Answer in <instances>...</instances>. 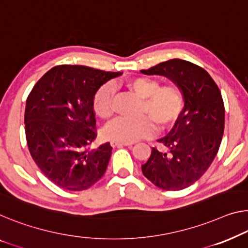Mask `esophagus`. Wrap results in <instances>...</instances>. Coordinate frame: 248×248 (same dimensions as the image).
I'll return each mask as SVG.
<instances>
[{
    "instance_id": "esophagus-1",
    "label": "esophagus",
    "mask_w": 248,
    "mask_h": 248,
    "mask_svg": "<svg viewBox=\"0 0 248 248\" xmlns=\"http://www.w3.org/2000/svg\"><path fill=\"white\" fill-rule=\"evenodd\" d=\"M132 143L130 142H120V141H116V140H112L111 141V146L112 147H124V146H131Z\"/></svg>"
}]
</instances>
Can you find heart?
Here are the masks:
<instances>
[{
    "mask_svg": "<svg viewBox=\"0 0 248 248\" xmlns=\"http://www.w3.org/2000/svg\"><path fill=\"white\" fill-rule=\"evenodd\" d=\"M125 87L130 92L142 99L140 114L137 120L118 118L106 129L108 138L120 142H134L138 139L153 136L158 130H165L179 119L185 107V97L179 87L175 84L160 86L153 78L138 77L129 80ZM113 93L111 84H105L95 92L93 110L102 119H108L113 113Z\"/></svg>",
    "mask_w": 248,
    "mask_h": 248,
    "instance_id": "1",
    "label": "heart"
}]
</instances>
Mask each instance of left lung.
Instances as JSON below:
<instances>
[{
  "mask_svg": "<svg viewBox=\"0 0 248 248\" xmlns=\"http://www.w3.org/2000/svg\"><path fill=\"white\" fill-rule=\"evenodd\" d=\"M141 73L167 77L185 97L179 119L158 140L164 150L153 148L141 166L142 173L164 190L184 189L204 175L218 153L225 123L220 90L206 70L180 59L161 62Z\"/></svg>",
  "mask_w": 248,
  "mask_h": 248,
  "instance_id": "1",
  "label": "left lung"
}]
</instances>
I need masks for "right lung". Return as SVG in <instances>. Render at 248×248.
<instances>
[{"mask_svg":"<svg viewBox=\"0 0 248 248\" xmlns=\"http://www.w3.org/2000/svg\"><path fill=\"white\" fill-rule=\"evenodd\" d=\"M121 72L57 65L30 92L24 113L30 154L47 179L65 190L90 188L106 172L112 147L91 149L97 137L93 97Z\"/></svg>","mask_w":248,"mask_h":248,"instance_id":"add662e5","label":"right lung"}]
</instances>
